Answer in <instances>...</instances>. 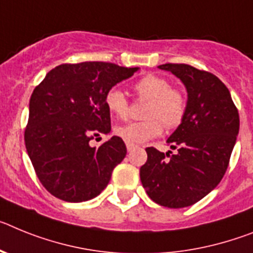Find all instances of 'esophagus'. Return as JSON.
<instances>
[{
    "instance_id": "34e87169",
    "label": "esophagus",
    "mask_w": 253,
    "mask_h": 253,
    "mask_svg": "<svg viewBox=\"0 0 253 253\" xmlns=\"http://www.w3.org/2000/svg\"><path fill=\"white\" fill-rule=\"evenodd\" d=\"M126 148H127V151H132L133 149H135V145L128 144V142H126Z\"/></svg>"
}]
</instances>
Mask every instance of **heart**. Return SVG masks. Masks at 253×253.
<instances>
[{
	"label": "heart",
	"instance_id": "b5f03b06",
	"mask_svg": "<svg viewBox=\"0 0 253 253\" xmlns=\"http://www.w3.org/2000/svg\"><path fill=\"white\" fill-rule=\"evenodd\" d=\"M132 90L136 98L148 100L144 109L146 120L116 127L114 132L124 141L132 145L144 144L163 132V126L172 129L183 122L187 96L179 87L170 86L168 79L148 74L136 81ZM104 104L112 117L124 120L128 114V100L118 87H111L105 93Z\"/></svg>",
	"mask_w": 253,
	"mask_h": 253
}]
</instances>
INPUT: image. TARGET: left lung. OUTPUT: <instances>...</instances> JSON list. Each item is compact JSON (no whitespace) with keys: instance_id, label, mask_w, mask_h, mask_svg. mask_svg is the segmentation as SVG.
I'll use <instances>...</instances> for the list:
<instances>
[{"instance_id":"8db88e82","label":"left lung","mask_w":253,"mask_h":253,"mask_svg":"<svg viewBox=\"0 0 253 253\" xmlns=\"http://www.w3.org/2000/svg\"><path fill=\"white\" fill-rule=\"evenodd\" d=\"M159 69L181 79L188 93L187 112L167 140L177 153L145 149L148 160L140 168V179L154 203L186 208L211 192L227 172L239 114L228 87L211 72L184 63H166Z\"/></svg>"}]
</instances>
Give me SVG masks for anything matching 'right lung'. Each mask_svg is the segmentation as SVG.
Masks as SVG:
<instances>
[{
  "label": "right lung",
  "mask_w": 253,
  "mask_h": 253,
  "mask_svg": "<svg viewBox=\"0 0 253 253\" xmlns=\"http://www.w3.org/2000/svg\"><path fill=\"white\" fill-rule=\"evenodd\" d=\"M137 70L111 62L63 63L35 86L24 139L37 177L50 195L83 203L107 187L126 157V145L118 136L99 148L89 142L111 131L105 93Z\"/></svg>",
  "instance_id": "1"
}]
</instances>
